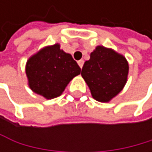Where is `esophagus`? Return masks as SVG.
Here are the masks:
<instances>
[{
    "instance_id": "34e87169",
    "label": "esophagus",
    "mask_w": 152,
    "mask_h": 152,
    "mask_svg": "<svg viewBox=\"0 0 152 152\" xmlns=\"http://www.w3.org/2000/svg\"><path fill=\"white\" fill-rule=\"evenodd\" d=\"M77 64H78V66H80V68H82L83 67V66H84V60H79V61H77Z\"/></svg>"
}]
</instances>
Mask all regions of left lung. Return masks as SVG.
Listing matches in <instances>:
<instances>
[{
  "label": "left lung",
  "instance_id": "obj_1",
  "mask_svg": "<svg viewBox=\"0 0 152 152\" xmlns=\"http://www.w3.org/2000/svg\"><path fill=\"white\" fill-rule=\"evenodd\" d=\"M128 73L129 64L123 56L97 46L85 62L81 75L96 100L108 102L124 87Z\"/></svg>",
  "mask_w": 152,
  "mask_h": 152
}]
</instances>
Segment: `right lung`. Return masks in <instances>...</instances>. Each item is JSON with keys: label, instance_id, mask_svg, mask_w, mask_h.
I'll return each instance as SVG.
<instances>
[{"label": "right lung", "instance_id": "add662e5", "mask_svg": "<svg viewBox=\"0 0 152 152\" xmlns=\"http://www.w3.org/2000/svg\"><path fill=\"white\" fill-rule=\"evenodd\" d=\"M26 75L31 89L47 99L59 96L67 84L81 72L71 55L54 45L39 51L27 61Z\"/></svg>", "mask_w": 152, "mask_h": 152}]
</instances>
